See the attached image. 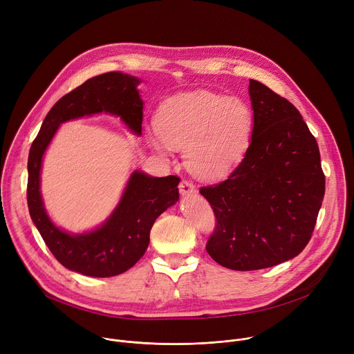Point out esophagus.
<instances>
[{
	"label": "esophagus",
	"instance_id": "1",
	"mask_svg": "<svg viewBox=\"0 0 354 354\" xmlns=\"http://www.w3.org/2000/svg\"><path fill=\"white\" fill-rule=\"evenodd\" d=\"M179 192H180L182 196H189V194L196 193V187H194V185H193L190 180L183 179V180H180V183H179Z\"/></svg>",
	"mask_w": 354,
	"mask_h": 354
}]
</instances>
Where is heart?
<instances>
[{
    "mask_svg": "<svg viewBox=\"0 0 354 354\" xmlns=\"http://www.w3.org/2000/svg\"><path fill=\"white\" fill-rule=\"evenodd\" d=\"M254 116L243 99L198 89L168 97L156 115L153 147L185 148L187 168L203 179L227 176L243 158Z\"/></svg>",
    "mask_w": 354,
    "mask_h": 354,
    "instance_id": "obj_1",
    "label": "heart"
}]
</instances>
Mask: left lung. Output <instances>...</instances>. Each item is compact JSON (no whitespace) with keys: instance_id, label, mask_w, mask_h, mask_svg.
I'll list each match as a JSON object with an SVG mask.
<instances>
[{"instance_id":"1","label":"left lung","mask_w":354,"mask_h":354,"mask_svg":"<svg viewBox=\"0 0 354 354\" xmlns=\"http://www.w3.org/2000/svg\"><path fill=\"white\" fill-rule=\"evenodd\" d=\"M254 129L243 160L217 183L200 187L214 212L206 250L221 266L259 270L307 246L325 194L319 148L298 109L249 81Z\"/></svg>"}]
</instances>
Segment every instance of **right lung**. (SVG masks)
<instances>
[{
  "label": "right lung",
  "mask_w": 354,
  "mask_h": 354,
  "mask_svg": "<svg viewBox=\"0 0 354 354\" xmlns=\"http://www.w3.org/2000/svg\"><path fill=\"white\" fill-rule=\"evenodd\" d=\"M138 78L106 73L89 78L59 99L43 120L28 158V207L44 243L67 269L91 277H111L133 268L145 254L149 231L157 217L179 198V178L148 176L136 171L111 218L95 231L70 235L48 220L39 192L44 149L63 122L106 112L120 116L141 134L142 100Z\"/></svg>",
  "instance_id": "1"
}]
</instances>
